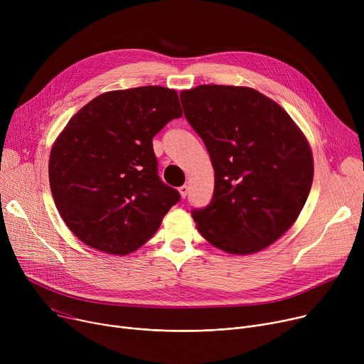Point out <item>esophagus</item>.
I'll list each match as a JSON object with an SVG mask.
<instances>
[{"label": "esophagus", "instance_id": "obj_1", "mask_svg": "<svg viewBox=\"0 0 364 364\" xmlns=\"http://www.w3.org/2000/svg\"><path fill=\"white\" fill-rule=\"evenodd\" d=\"M178 191H180V194H181V197H183V199H184V197L187 196V193H188V186H181L180 188H178Z\"/></svg>", "mask_w": 364, "mask_h": 364}]
</instances>
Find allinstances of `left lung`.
<instances>
[{
	"label": "left lung",
	"mask_w": 364,
	"mask_h": 364,
	"mask_svg": "<svg viewBox=\"0 0 364 364\" xmlns=\"http://www.w3.org/2000/svg\"><path fill=\"white\" fill-rule=\"evenodd\" d=\"M210 155L215 190L194 209L197 229L229 254H252L294 223L314 180L311 146L272 98L248 87L199 85L180 94Z\"/></svg>",
	"instance_id": "8db88e82"
}]
</instances>
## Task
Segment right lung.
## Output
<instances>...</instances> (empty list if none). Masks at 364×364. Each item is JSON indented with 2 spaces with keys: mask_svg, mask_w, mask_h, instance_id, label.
Returning a JSON list of instances; mask_svg holds the SVG:
<instances>
[{
  "mask_svg": "<svg viewBox=\"0 0 364 364\" xmlns=\"http://www.w3.org/2000/svg\"><path fill=\"white\" fill-rule=\"evenodd\" d=\"M181 116L177 91L148 85L100 94L68 122L50 151L49 183L78 240L126 255L156 232L180 193L161 181L152 138Z\"/></svg>",
  "mask_w": 364,
  "mask_h": 364,
  "instance_id": "1",
  "label": "right lung"
}]
</instances>
